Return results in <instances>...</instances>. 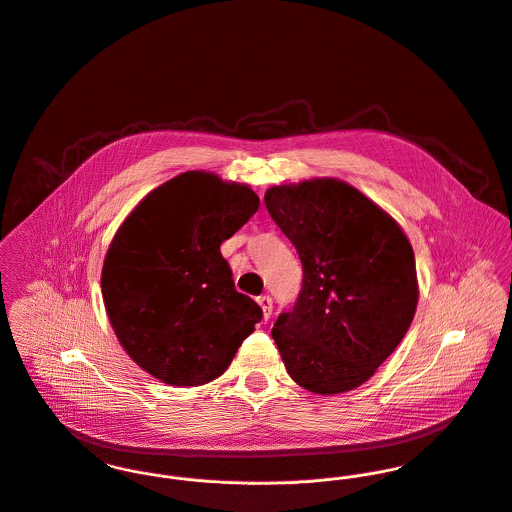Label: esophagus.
Here are the masks:
<instances>
[{"label":"esophagus","mask_w":512,"mask_h":512,"mask_svg":"<svg viewBox=\"0 0 512 512\" xmlns=\"http://www.w3.org/2000/svg\"><path fill=\"white\" fill-rule=\"evenodd\" d=\"M257 302H259V306H261V310H263V318L269 320L271 314H273V300H271V296H269V294H263V296L257 298Z\"/></svg>","instance_id":"34e87169"}]
</instances>
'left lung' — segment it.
Returning <instances> with one entry per match:
<instances>
[{
	"label": "left lung",
	"instance_id": "obj_1",
	"mask_svg": "<svg viewBox=\"0 0 512 512\" xmlns=\"http://www.w3.org/2000/svg\"><path fill=\"white\" fill-rule=\"evenodd\" d=\"M302 261V290L273 328L294 383L340 395L369 381L406 336L418 304L414 251L397 220L340 178L265 192Z\"/></svg>",
	"mask_w": 512,
	"mask_h": 512
}]
</instances>
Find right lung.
Segmentation results:
<instances>
[{"mask_svg": "<svg viewBox=\"0 0 512 512\" xmlns=\"http://www.w3.org/2000/svg\"><path fill=\"white\" fill-rule=\"evenodd\" d=\"M257 208L247 184L188 171L151 190L115 231L104 306L125 353L155 379L194 387L220 377L263 318L220 251Z\"/></svg>", "mask_w": 512, "mask_h": 512, "instance_id": "obj_1", "label": "right lung"}]
</instances>
